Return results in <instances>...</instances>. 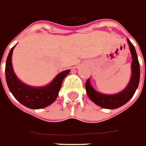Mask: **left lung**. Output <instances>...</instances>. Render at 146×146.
<instances>
[{"label": "left lung", "instance_id": "left-lung-1", "mask_svg": "<svg viewBox=\"0 0 146 146\" xmlns=\"http://www.w3.org/2000/svg\"><path fill=\"white\" fill-rule=\"evenodd\" d=\"M130 51L132 56L131 64V77L129 83L123 91L116 94H104L97 92L92 87L90 82V78L86 82V90L88 97L94 103L98 106L108 109H115L123 106L131 100L137 90L140 80V65L137 59V53L133 44L127 40Z\"/></svg>", "mask_w": 146, "mask_h": 146}]
</instances>
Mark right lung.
Masks as SVG:
<instances>
[{
  "instance_id": "obj_1",
  "label": "right lung",
  "mask_w": 146,
  "mask_h": 146,
  "mask_svg": "<svg viewBox=\"0 0 146 146\" xmlns=\"http://www.w3.org/2000/svg\"><path fill=\"white\" fill-rule=\"evenodd\" d=\"M14 47H12L9 52L5 65V77L9 90L19 103L29 108L39 109L52 104L58 96L62 82L68 75L70 70L60 72L51 82V83L45 86L34 87L27 86L16 77L13 71L12 56Z\"/></svg>"
}]
</instances>
